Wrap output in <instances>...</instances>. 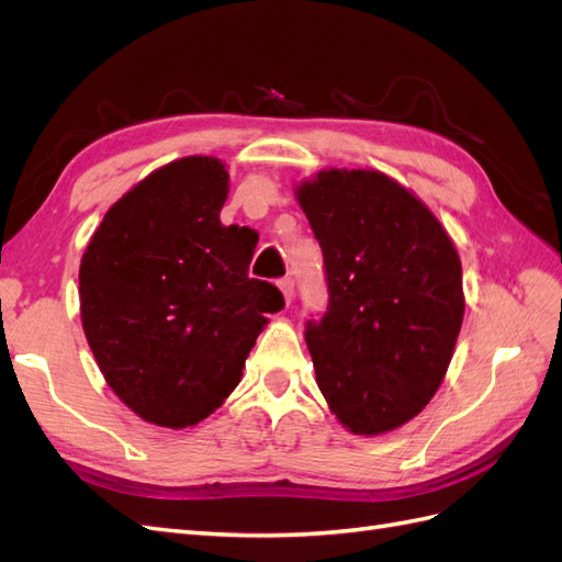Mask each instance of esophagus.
<instances>
[{"instance_id": "obj_1", "label": "esophagus", "mask_w": 562, "mask_h": 562, "mask_svg": "<svg viewBox=\"0 0 562 562\" xmlns=\"http://www.w3.org/2000/svg\"><path fill=\"white\" fill-rule=\"evenodd\" d=\"M279 291L283 293L285 304H291V302H293V295H295V281H293L291 277L281 279V281H279Z\"/></svg>"}]
</instances>
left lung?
<instances>
[{
    "label": "left lung",
    "mask_w": 562,
    "mask_h": 562,
    "mask_svg": "<svg viewBox=\"0 0 562 562\" xmlns=\"http://www.w3.org/2000/svg\"><path fill=\"white\" fill-rule=\"evenodd\" d=\"M295 196L330 295L304 333L316 384L351 434L394 431L427 407L452 361L464 318L457 248L427 203L372 168H326Z\"/></svg>",
    "instance_id": "obj_1"
}]
</instances>
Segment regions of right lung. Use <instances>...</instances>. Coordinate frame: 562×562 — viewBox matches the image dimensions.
<instances>
[{
  "label": "right lung",
  "instance_id": "right-lung-1",
  "mask_svg": "<svg viewBox=\"0 0 562 562\" xmlns=\"http://www.w3.org/2000/svg\"><path fill=\"white\" fill-rule=\"evenodd\" d=\"M215 157L151 171L105 213L79 265V312L105 382L140 419L194 427L241 382L277 285L248 277L258 234L220 223Z\"/></svg>",
  "mask_w": 562,
  "mask_h": 562
}]
</instances>
